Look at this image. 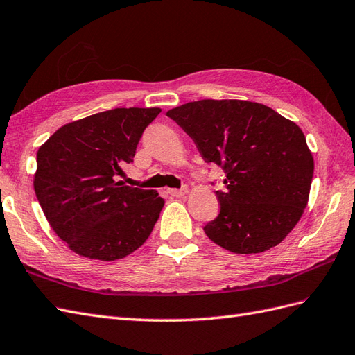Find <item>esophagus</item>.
<instances>
[{"label":"esophagus","mask_w":355,"mask_h":355,"mask_svg":"<svg viewBox=\"0 0 355 355\" xmlns=\"http://www.w3.org/2000/svg\"><path fill=\"white\" fill-rule=\"evenodd\" d=\"M187 192H189V189H187V187H181V189H169V190H168V193H169L171 196H175V198L184 196Z\"/></svg>","instance_id":"obj_1"}]
</instances>
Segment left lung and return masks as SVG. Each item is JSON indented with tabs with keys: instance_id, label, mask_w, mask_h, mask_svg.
I'll return each mask as SVG.
<instances>
[{
	"instance_id": "obj_1",
	"label": "left lung",
	"mask_w": 355,
	"mask_h": 355,
	"mask_svg": "<svg viewBox=\"0 0 355 355\" xmlns=\"http://www.w3.org/2000/svg\"><path fill=\"white\" fill-rule=\"evenodd\" d=\"M207 163L225 171L220 213L207 237L240 255L284 240L309 201L313 157L304 133L271 107L248 100H198L166 112Z\"/></svg>"
}]
</instances>
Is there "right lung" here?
I'll return each mask as SVG.
<instances>
[{
    "label": "right lung",
    "mask_w": 355,
    "mask_h": 355,
    "mask_svg": "<svg viewBox=\"0 0 355 355\" xmlns=\"http://www.w3.org/2000/svg\"><path fill=\"white\" fill-rule=\"evenodd\" d=\"M160 107H115L64 124L37 151L34 190L51 228L80 257L116 261L150 237L165 201L115 177Z\"/></svg>",
    "instance_id": "right-lung-1"
}]
</instances>
